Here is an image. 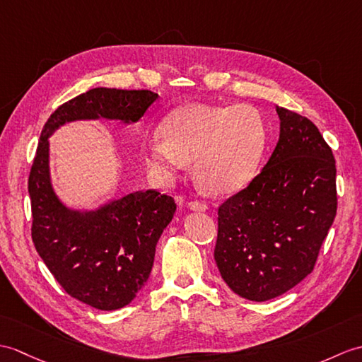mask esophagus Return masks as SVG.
Listing matches in <instances>:
<instances>
[{
	"mask_svg": "<svg viewBox=\"0 0 362 362\" xmlns=\"http://www.w3.org/2000/svg\"><path fill=\"white\" fill-rule=\"evenodd\" d=\"M188 206H189L191 211H206V209H208V206L205 204H202V202H197V200L189 202Z\"/></svg>",
	"mask_w": 362,
	"mask_h": 362,
	"instance_id": "1",
	"label": "esophagus"
}]
</instances>
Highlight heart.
Instances as JSON below:
<instances>
[{
	"label": "heart",
	"mask_w": 362,
	"mask_h": 362,
	"mask_svg": "<svg viewBox=\"0 0 362 362\" xmlns=\"http://www.w3.org/2000/svg\"><path fill=\"white\" fill-rule=\"evenodd\" d=\"M262 115L248 105L179 106L146 141L148 163L170 182L194 160V175L206 191L231 194L255 177L265 151Z\"/></svg>",
	"instance_id": "obj_1"
}]
</instances>
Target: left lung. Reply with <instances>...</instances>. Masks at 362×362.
I'll use <instances>...</instances> for the list:
<instances>
[{
  "label": "left lung",
  "mask_w": 362,
  "mask_h": 362,
  "mask_svg": "<svg viewBox=\"0 0 362 362\" xmlns=\"http://www.w3.org/2000/svg\"><path fill=\"white\" fill-rule=\"evenodd\" d=\"M279 140L245 189L219 208L214 259L226 285L248 300L284 295L313 272L336 216V165L305 117L276 106Z\"/></svg>",
  "instance_id": "8db88e82"
}]
</instances>
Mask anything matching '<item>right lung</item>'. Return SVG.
<instances>
[{
	"mask_svg": "<svg viewBox=\"0 0 362 362\" xmlns=\"http://www.w3.org/2000/svg\"><path fill=\"white\" fill-rule=\"evenodd\" d=\"M157 98L151 90L95 88L66 102L41 131L29 175L37 253L67 295L106 312L128 305L143 288L177 206L154 189L109 199L94 209L67 206L50 179L49 137L77 120L137 123Z\"/></svg>",
	"mask_w": 362,
	"mask_h": 362,
	"instance_id": "add662e5",
	"label": "right lung"
}]
</instances>
